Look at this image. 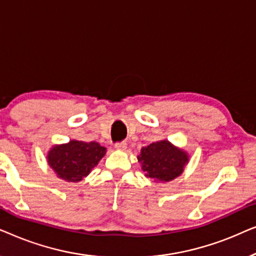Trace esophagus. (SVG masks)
<instances>
[{
  "mask_svg": "<svg viewBox=\"0 0 256 256\" xmlns=\"http://www.w3.org/2000/svg\"><path fill=\"white\" fill-rule=\"evenodd\" d=\"M115 149H116V150H126V149H127V143H126V142L115 143Z\"/></svg>",
  "mask_w": 256,
  "mask_h": 256,
  "instance_id": "1",
  "label": "esophagus"
}]
</instances>
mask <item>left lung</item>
Instances as JSON below:
<instances>
[{
    "label": "left lung",
    "mask_w": 256,
    "mask_h": 256,
    "mask_svg": "<svg viewBox=\"0 0 256 256\" xmlns=\"http://www.w3.org/2000/svg\"><path fill=\"white\" fill-rule=\"evenodd\" d=\"M146 177L154 180L170 182L180 176L188 162V155L166 140L143 146L138 156Z\"/></svg>",
    "instance_id": "8db88e82"
}]
</instances>
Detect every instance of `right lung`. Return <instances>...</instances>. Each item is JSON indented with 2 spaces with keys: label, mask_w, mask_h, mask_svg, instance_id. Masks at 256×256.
Segmentation results:
<instances>
[{
  "label": "right lung",
  "mask_w": 256,
  "mask_h": 256,
  "mask_svg": "<svg viewBox=\"0 0 256 256\" xmlns=\"http://www.w3.org/2000/svg\"><path fill=\"white\" fill-rule=\"evenodd\" d=\"M106 148L96 142L71 140L65 144L54 146L48 152V163L62 180H82L98 166L106 154Z\"/></svg>",
  "instance_id": "add662e5"
}]
</instances>
